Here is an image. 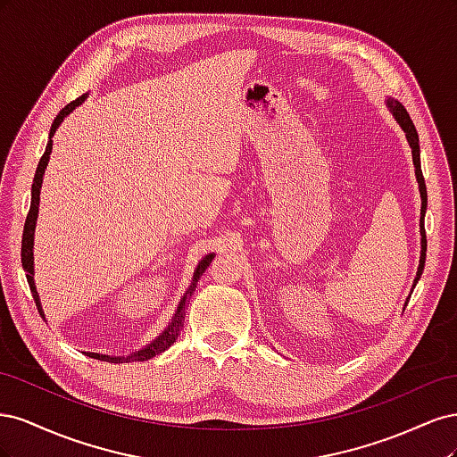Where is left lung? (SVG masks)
<instances>
[{"mask_svg":"<svg viewBox=\"0 0 457 457\" xmlns=\"http://www.w3.org/2000/svg\"><path fill=\"white\" fill-rule=\"evenodd\" d=\"M389 106L393 110V116L396 118V121L400 123V128L404 129L406 139L411 146V158H413V165H416V177L420 183V192H421V219H420V227H421V259H420V269L416 274V280H413V287H416L420 276L423 272L425 267V255H427V237H425V210H427V187H425V179H423V171H421V162H420V137L416 131V126L410 118V114L406 112V108L400 104L398 101H389Z\"/></svg>","mask_w":457,"mask_h":457,"instance_id":"obj_1","label":"left lung"}]
</instances>
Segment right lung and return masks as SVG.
<instances>
[{
    "mask_svg": "<svg viewBox=\"0 0 457 457\" xmlns=\"http://www.w3.org/2000/svg\"><path fill=\"white\" fill-rule=\"evenodd\" d=\"M84 99H86V95H81V96H78L76 101L68 103V104L61 110L59 116L54 118V121H53L51 131H49V141H47L46 152H44V156H41V160H39V163H37L36 175H34L30 212H29V215H26V220H24L21 259H22V269H24V272H26V280H29L32 297H34V301H36V307H37V311H39V314H41V316H44V311H41L39 295H37V289H36V284H34V252H32V247H34V228H36V217H37V205H39V188H41V179H44V173H46V168H47V162H49V154H51V148H53V141H51L53 133L57 131V128L61 126V121L64 120V116L71 114L72 110H74L79 103H84ZM212 259H213V255H205V257L200 261V265H198V269H196V272H195V280H192V286H190V289H188V294H192V289H195V282H198L200 274H202L207 267H210ZM185 301H187V295L181 299V303H179L177 312H175V316L171 318V324H170L168 328H165L163 334H162L158 339L152 341V343L148 345V347H145V349H141V351L133 353V354H131V356H128V358H126V356H121V358L118 356V358H116V356L95 354V353H87V356L99 358V361H110V362H118V361L129 362V361H148V358H152V356H156V354L163 353L165 349L171 347V343H175L177 336H181L183 322H185Z\"/></svg>",
    "mask_w": 457,
    "mask_h": 457,
    "instance_id": "obj_1",
    "label": "right lung"
}]
</instances>
